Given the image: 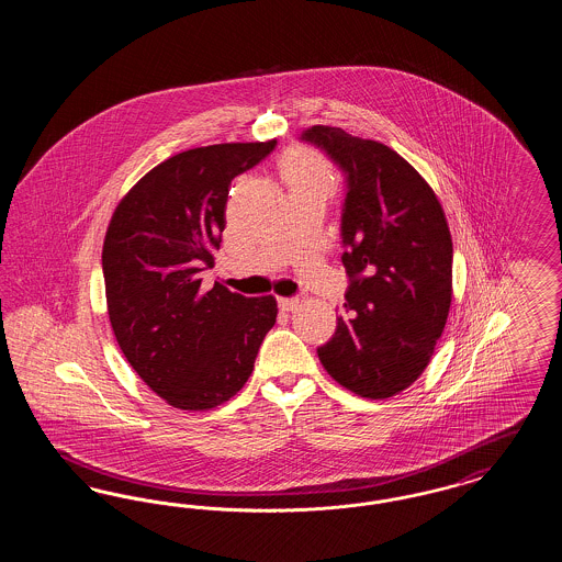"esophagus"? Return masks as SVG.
I'll list each match as a JSON object with an SVG mask.
<instances>
[{"label":"esophagus","instance_id":"1","mask_svg":"<svg viewBox=\"0 0 562 562\" xmlns=\"http://www.w3.org/2000/svg\"><path fill=\"white\" fill-rule=\"evenodd\" d=\"M278 305H280L282 312H293V310H296V305H299V299L296 296H280Z\"/></svg>","mask_w":562,"mask_h":562}]
</instances>
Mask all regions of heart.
Here are the masks:
<instances>
[{"label":"heart","mask_w":562,"mask_h":562,"mask_svg":"<svg viewBox=\"0 0 562 562\" xmlns=\"http://www.w3.org/2000/svg\"><path fill=\"white\" fill-rule=\"evenodd\" d=\"M282 175L291 191H321L326 198L337 186L330 161L314 149H294L282 161Z\"/></svg>","instance_id":"b5f03b06"}]
</instances>
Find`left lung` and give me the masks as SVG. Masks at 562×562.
I'll return each mask as SVG.
<instances>
[{"label":"left lung","mask_w":562,"mask_h":562,"mask_svg":"<svg viewBox=\"0 0 562 562\" xmlns=\"http://www.w3.org/2000/svg\"><path fill=\"white\" fill-rule=\"evenodd\" d=\"M348 179L341 214L349 276L346 316L318 348L326 373L349 392L381 401L428 367L453 299V240L428 181L387 145L333 126H312Z\"/></svg>","instance_id":"left-lung-1"}]
</instances>
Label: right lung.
I'll use <instances>...</instances> for the list:
<instances>
[{"label": "right lung", "mask_w": 562, "mask_h": 562, "mask_svg": "<svg viewBox=\"0 0 562 562\" xmlns=\"http://www.w3.org/2000/svg\"><path fill=\"white\" fill-rule=\"evenodd\" d=\"M276 147L221 143L151 168L117 204L103 241L115 341L136 374L175 408L209 411L236 396L276 324L278 303L223 284L202 289L225 229L232 181Z\"/></svg>", "instance_id": "1"}]
</instances>
